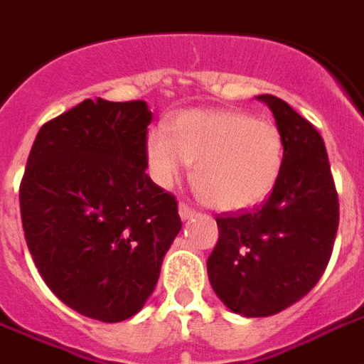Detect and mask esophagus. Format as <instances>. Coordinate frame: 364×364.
<instances>
[{
  "instance_id": "34e87169",
  "label": "esophagus",
  "mask_w": 364,
  "mask_h": 364,
  "mask_svg": "<svg viewBox=\"0 0 364 364\" xmlns=\"http://www.w3.org/2000/svg\"><path fill=\"white\" fill-rule=\"evenodd\" d=\"M178 214H180V218H182V221H186V219H191L193 215H197V210H193L191 206H188V204L180 203L178 204Z\"/></svg>"
}]
</instances>
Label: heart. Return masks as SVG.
<instances>
[{
	"label": "heart",
	"instance_id": "b5f03b06",
	"mask_svg": "<svg viewBox=\"0 0 364 364\" xmlns=\"http://www.w3.org/2000/svg\"><path fill=\"white\" fill-rule=\"evenodd\" d=\"M146 161L161 188H171L195 161L193 178L204 199L238 212L272 195L283 171L284 141L273 122L243 111L188 109L171 119L169 132H149Z\"/></svg>",
	"mask_w": 364,
	"mask_h": 364
}]
</instances>
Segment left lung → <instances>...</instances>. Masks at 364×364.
Wrapping results in <instances>:
<instances>
[{"label": "left lung", "mask_w": 364, "mask_h": 364, "mask_svg": "<svg viewBox=\"0 0 364 364\" xmlns=\"http://www.w3.org/2000/svg\"><path fill=\"white\" fill-rule=\"evenodd\" d=\"M257 98L283 135V171L262 206L215 218L219 240L206 262L219 299L247 318L272 316L307 296L329 262L338 229L322 135L277 96Z\"/></svg>", "instance_id": "left-lung-1"}]
</instances>
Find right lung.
Returning <instances> with one entry per match:
<instances>
[{
  "label": "right lung",
  "instance_id": "obj_1",
  "mask_svg": "<svg viewBox=\"0 0 364 364\" xmlns=\"http://www.w3.org/2000/svg\"><path fill=\"white\" fill-rule=\"evenodd\" d=\"M146 102L83 100L37 134L20 188L33 262L87 318L145 307L182 229L176 200L146 175Z\"/></svg>",
  "mask_w": 364,
  "mask_h": 364
}]
</instances>
